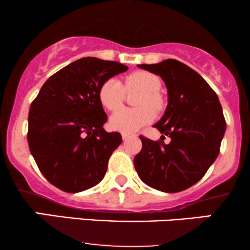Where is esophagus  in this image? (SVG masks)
<instances>
[{
    "label": "esophagus",
    "instance_id": "34e87169",
    "mask_svg": "<svg viewBox=\"0 0 250 250\" xmlns=\"http://www.w3.org/2000/svg\"><path fill=\"white\" fill-rule=\"evenodd\" d=\"M129 137H130V134H125V133H122V139H123V141H125V140H128Z\"/></svg>",
    "mask_w": 250,
    "mask_h": 250
}]
</instances>
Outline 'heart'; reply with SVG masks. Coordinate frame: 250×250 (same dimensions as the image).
Listing matches in <instances>:
<instances>
[{
    "label": "heart",
    "mask_w": 250,
    "mask_h": 250,
    "mask_svg": "<svg viewBox=\"0 0 250 250\" xmlns=\"http://www.w3.org/2000/svg\"><path fill=\"white\" fill-rule=\"evenodd\" d=\"M161 79L150 71L137 70L125 77V85L117 79H108L99 89V100L108 110H116L122 105L125 91H140L135 109H121L110 117V128L130 134L153 122L155 114L163 108V99L159 93ZM153 108L152 111L151 109Z\"/></svg>",
    "instance_id": "heart-1"
}]
</instances>
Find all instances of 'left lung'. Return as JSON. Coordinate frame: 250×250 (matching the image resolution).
Instances as JSON below:
<instances>
[{"mask_svg": "<svg viewBox=\"0 0 250 250\" xmlns=\"http://www.w3.org/2000/svg\"><path fill=\"white\" fill-rule=\"evenodd\" d=\"M140 68L161 76L168 105L154 125L163 134L153 141L140 136L142 149L134 165L149 187L165 193L182 191L205 176L216 160L226 131V120L216 93L196 71L177 60ZM165 136L171 142H163Z\"/></svg>", "mask_w": 250, "mask_h": 250, "instance_id": "1", "label": "left lung"}]
</instances>
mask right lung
<instances>
[{
  "label": "right lung",
  "instance_id": "add662e5",
  "mask_svg": "<svg viewBox=\"0 0 250 250\" xmlns=\"http://www.w3.org/2000/svg\"><path fill=\"white\" fill-rule=\"evenodd\" d=\"M127 69L115 61L82 57L50 76L31 103L30 153L43 176L61 190L79 193L104 177L122 137L103 129L107 114L99 89Z\"/></svg>",
  "mask_w": 250,
  "mask_h": 250
}]
</instances>
